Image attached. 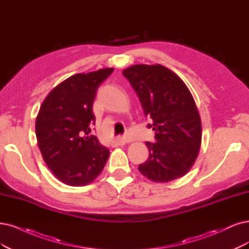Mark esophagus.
<instances>
[{
	"label": "esophagus",
	"instance_id": "obj_1",
	"mask_svg": "<svg viewBox=\"0 0 249 249\" xmlns=\"http://www.w3.org/2000/svg\"><path fill=\"white\" fill-rule=\"evenodd\" d=\"M127 142H129V141H128L127 139H125L124 136H118L116 137V139L114 140V144L115 145H124L126 144Z\"/></svg>",
	"mask_w": 249,
	"mask_h": 249
}]
</instances>
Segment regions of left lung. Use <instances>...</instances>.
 <instances>
[{"label": "left lung", "mask_w": 249, "mask_h": 249, "mask_svg": "<svg viewBox=\"0 0 249 249\" xmlns=\"http://www.w3.org/2000/svg\"><path fill=\"white\" fill-rule=\"evenodd\" d=\"M153 120L156 142L139 170L155 182H168L191 170L201 146L202 124L195 100L176 72L161 64H135L122 71Z\"/></svg>", "instance_id": "8db88e82"}]
</instances>
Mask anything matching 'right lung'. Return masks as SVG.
Listing matches in <instances>:
<instances>
[{
	"mask_svg": "<svg viewBox=\"0 0 249 249\" xmlns=\"http://www.w3.org/2000/svg\"><path fill=\"white\" fill-rule=\"evenodd\" d=\"M113 68L72 75L55 86L36 118L42 157L55 178L71 187L89 185L103 171L109 151L90 135L96 91Z\"/></svg>",
	"mask_w": 249,
	"mask_h": 249,
	"instance_id": "right-lung-1",
	"label": "right lung"
}]
</instances>
